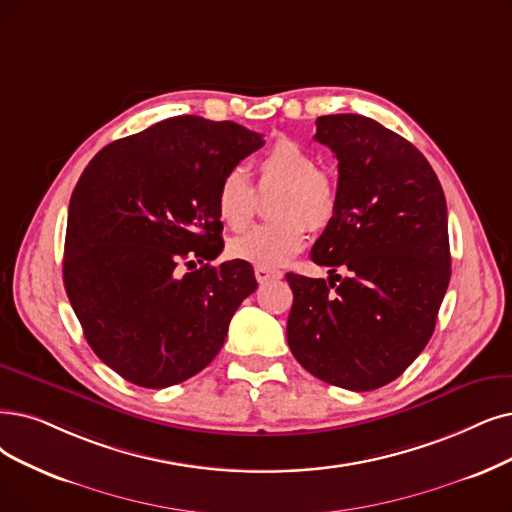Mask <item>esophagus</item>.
<instances>
[{
  "label": "esophagus",
  "mask_w": 512,
  "mask_h": 512,
  "mask_svg": "<svg viewBox=\"0 0 512 512\" xmlns=\"http://www.w3.org/2000/svg\"><path fill=\"white\" fill-rule=\"evenodd\" d=\"M256 279H258V283H267V281H271V279H281L283 277V273L281 271H275V269H264V267H256Z\"/></svg>",
  "instance_id": "34e87169"
}]
</instances>
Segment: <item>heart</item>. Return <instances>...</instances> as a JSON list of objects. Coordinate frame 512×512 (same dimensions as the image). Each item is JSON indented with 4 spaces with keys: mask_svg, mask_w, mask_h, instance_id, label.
<instances>
[{
    "mask_svg": "<svg viewBox=\"0 0 512 512\" xmlns=\"http://www.w3.org/2000/svg\"><path fill=\"white\" fill-rule=\"evenodd\" d=\"M258 191L279 187L271 224L245 231L229 243L237 260L277 269L294 258L304 245L306 223L317 231L332 222L338 208L334 178L319 170L317 157L292 138H277L254 159ZM216 214L233 231L248 227L258 206V193L241 170H229L216 189Z\"/></svg>",
    "mask_w": 512,
    "mask_h": 512,
    "instance_id": "b5f03b06",
    "label": "heart"
}]
</instances>
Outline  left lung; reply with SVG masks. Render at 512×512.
<instances>
[{
  "mask_svg": "<svg viewBox=\"0 0 512 512\" xmlns=\"http://www.w3.org/2000/svg\"><path fill=\"white\" fill-rule=\"evenodd\" d=\"M338 159V208L311 260L351 270L336 286L288 273V344L306 372L349 391L399 378L431 340L449 275L447 206L426 157L378 121L317 117Z\"/></svg>",
  "mask_w": 512,
  "mask_h": 512,
  "instance_id": "8db88e82",
  "label": "left lung"
}]
</instances>
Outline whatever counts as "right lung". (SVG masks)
I'll return each instance as SVG.
<instances>
[{"label": "right lung", "instance_id": "right-lung-1", "mask_svg": "<svg viewBox=\"0 0 512 512\" xmlns=\"http://www.w3.org/2000/svg\"><path fill=\"white\" fill-rule=\"evenodd\" d=\"M262 145L235 121L180 115L111 142L81 174L63 281L92 351L121 378L166 388L222 349L258 283L245 260L202 264L224 248L216 189Z\"/></svg>", "mask_w": 512, "mask_h": 512}]
</instances>
